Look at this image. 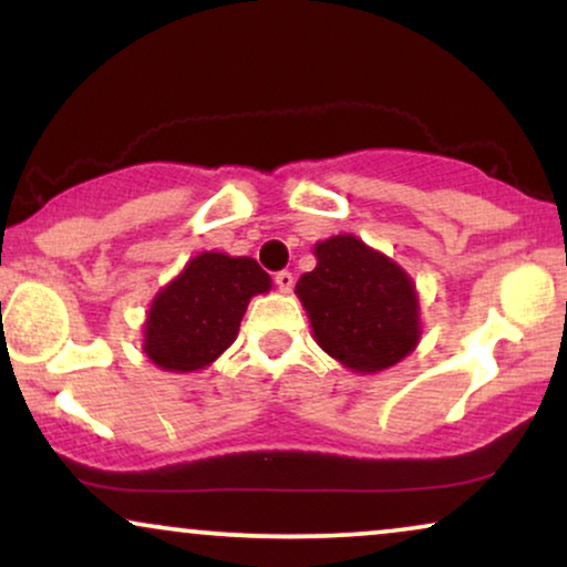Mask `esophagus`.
I'll list each match as a JSON object with an SVG mask.
<instances>
[{"label": "esophagus", "instance_id": "esophagus-1", "mask_svg": "<svg viewBox=\"0 0 567 567\" xmlns=\"http://www.w3.org/2000/svg\"><path fill=\"white\" fill-rule=\"evenodd\" d=\"M275 282H277L279 292H290L292 290V282H296V279H292V275H290L288 269H282V271H277V275H275Z\"/></svg>", "mask_w": 567, "mask_h": 567}]
</instances>
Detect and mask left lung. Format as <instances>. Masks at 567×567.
Here are the masks:
<instances>
[{
	"label": "left lung",
	"mask_w": 567,
	"mask_h": 567,
	"mask_svg": "<svg viewBox=\"0 0 567 567\" xmlns=\"http://www.w3.org/2000/svg\"><path fill=\"white\" fill-rule=\"evenodd\" d=\"M316 269L298 279L316 342L354 373H379L420 342V300L412 277L354 236L313 248Z\"/></svg>",
	"instance_id": "left-lung-1"
}]
</instances>
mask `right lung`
Returning <instances> with one entry per match:
<instances>
[{"label": "right lung", "instance_id": "1", "mask_svg": "<svg viewBox=\"0 0 567 567\" xmlns=\"http://www.w3.org/2000/svg\"><path fill=\"white\" fill-rule=\"evenodd\" d=\"M269 288V275L248 256H194L150 306L142 350L163 371H202L236 342L248 300Z\"/></svg>", "mask_w": 567, "mask_h": 567}]
</instances>
